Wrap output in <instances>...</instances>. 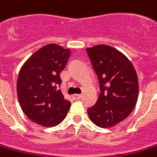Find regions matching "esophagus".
<instances>
[{
	"label": "esophagus",
	"instance_id": "obj_1",
	"mask_svg": "<svg viewBox=\"0 0 157 157\" xmlns=\"http://www.w3.org/2000/svg\"><path fill=\"white\" fill-rule=\"evenodd\" d=\"M82 97V94H74V95L72 96V98H73L74 101H78V100H80Z\"/></svg>",
	"mask_w": 157,
	"mask_h": 157
}]
</instances>
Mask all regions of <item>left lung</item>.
I'll return each mask as SVG.
<instances>
[{
	"label": "left lung",
	"mask_w": 157,
	"mask_h": 157,
	"mask_svg": "<svg viewBox=\"0 0 157 157\" xmlns=\"http://www.w3.org/2000/svg\"><path fill=\"white\" fill-rule=\"evenodd\" d=\"M96 73L100 95L87 109L93 123L112 127L126 119L135 107L138 95L137 75L132 63L114 48L100 44L86 49Z\"/></svg>",
	"instance_id": "left-lung-1"
}]
</instances>
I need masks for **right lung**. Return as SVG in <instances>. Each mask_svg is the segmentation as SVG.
<instances>
[{
	"label": "right lung",
	"instance_id": "obj_1",
	"mask_svg": "<svg viewBox=\"0 0 157 157\" xmlns=\"http://www.w3.org/2000/svg\"><path fill=\"white\" fill-rule=\"evenodd\" d=\"M70 56V49L44 45L25 62L17 81L18 99L27 118L44 127L60 124L70 108L58 87L60 72Z\"/></svg>",
	"mask_w": 157,
	"mask_h": 157
}]
</instances>
